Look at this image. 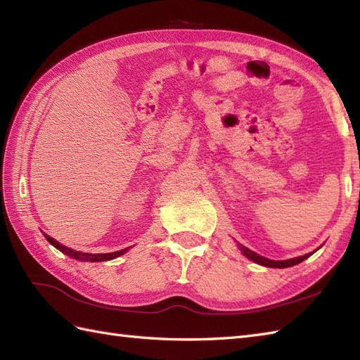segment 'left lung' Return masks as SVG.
<instances>
[{
  "label": "left lung",
  "mask_w": 360,
  "mask_h": 360,
  "mask_svg": "<svg viewBox=\"0 0 360 360\" xmlns=\"http://www.w3.org/2000/svg\"><path fill=\"white\" fill-rule=\"evenodd\" d=\"M240 250L243 252L244 255H246L249 259H252V262H255L258 264L262 266H266V267H289V266H295L298 263H302L303 259H307L309 255H303V257H298V258H292V259H285V262H275V259H269V258H264L262 255L255 254V252H252L250 249L244 248V246H240Z\"/></svg>",
  "instance_id": "1"
}]
</instances>
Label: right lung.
I'll use <instances>...</instances> for the list:
<instances>
[{
    "mask_svg": "<svg viewBox=\"0 0 360 360\" xmlns=\"http://www.w3.org/2000/svg\"><path fill=\"white\" fill-rule=\"evenodd\" d=\"M44 236H46V240H48L53 248H57L60 252H63V254L70 255L71 258L80 259V262H108V259H112V258H116L119 255H124L125 252L128 250V249H122V250H117V252H110V254H83V252L72 250L70 248L63 246V244H60L58 241L51 238L49 235L44 233Z\"/></svg>",
    "mask_w": 360,
    "mask_h": 360,
    "instance_id": "add662e5",
    "label": "right lung"
}]
</instances>
